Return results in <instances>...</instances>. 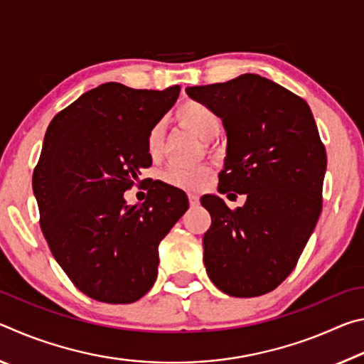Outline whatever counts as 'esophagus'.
Instances as JSON below:
<instances>
[{
    "label": "esophagus",
    "mask_w": 364,
    "mask_h": 364,
    "mask_svg": "<svg viewBox=\"0 0 364 364\" xmlns=\"http://www.w3.org/2000/svg\"><path fill=\"white\" fill-rule=\"evenodd\" d=\"M188 199H189L191 207H196L197 204H199V196L194 194V193H189V194H188Z\"/></svg>",
    "instance_id": "1"
}]
</instances>
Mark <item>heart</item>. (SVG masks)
<instances>
[{
	"label": "heart",
	"instance_id": "b5f03b06",
	"mask_svg": "<svg viewBox=\"0 0 364 364\" xmlns=\"http://www.w3.org/2000/svg\"><path fill=\"white\" fill-rule=\"evenodd\" d=\"M176 119L183 127L189 128L191 132L196 133L197 136L202 139H212L217 136L221 128L220 117L217 115L213 109H210L205 104L197 101H184L176 109ZM162 139H164V130L162 125L157 123L154 125L146 138V149L147 154L152 159H156L160 151H162ZM208 168L207 167H178V165H171V167L165 168L160 178L170 186L180 188V189H196L199 188L202 183L207 180Z\"/></svg>",
	"mask_w": 364,
	"mask_h": 364
}]
</instances>
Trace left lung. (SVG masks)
I'll return each mask as SVG.
<instances>
[{
	"label": "left lung",
	"mask_w": 364,
	"mask_h": 364,
	"mask_svg": "<svg viewBox=\"0 0 364 364\" xmlns=\"http://www.w3.org/2000/svg\"><path fill=\"white\" fill-rule=\"evenodd\" d=\"M186 95L223 122L218 191L247 196L236 210L202 196L212 217L202 241L207 274L231 297L263 295L292 273L321 213L328 159L315 119L301 97L255 73Z\"/></svg>",
	"instance_id": "8db88e82"
}]
</instances>
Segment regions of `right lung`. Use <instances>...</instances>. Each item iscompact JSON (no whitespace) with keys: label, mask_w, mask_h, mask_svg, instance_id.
<instances>
[{"label":"right lung","mask_w":364,"mask_h":364,"mask_svg":"<svg viewBox=\"0 0 364 364\" xmlns=\"http://www.w3.org/2000/svg\"><path fill=\"white\" fill-rule=\"evenodd\" d=\"M178 96V85L154 91L104 83L46 130L32 180L41 231L70 281L97 301L132 304L149 292L159 244L189 207L184 191L162 181L141 205L123 197L151 167L147 133Z\"/></svg>","instance_id":"right-lung-1"}]
</instances>
